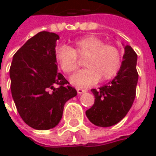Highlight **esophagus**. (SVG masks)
<instances>
[{
    "instance_id": "34e87169",
    "label": "esophagus",
    "mask_w": 156,
    "mask_h": 156,
    "mask_svg": "<svg viewBox=\"0 0 156 156\" xmlns=\"http://www.w3.org/2000/svg\"><path fill=\"white\" fill-rule=\"evenodd\" d=\"M77 92H78V94H81L83 93H85V92H87L86 89H83V88H77Z\"/></svg>"
}]
</instances>
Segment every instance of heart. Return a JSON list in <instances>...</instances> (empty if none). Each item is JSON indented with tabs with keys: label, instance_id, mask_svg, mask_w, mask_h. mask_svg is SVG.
Here are the masks:
<instances>
[{
	"label": "heart",
	"instance_id": "b5f03b06",
	"mask_svg": "<svg viewBox=\"0 0 156 156\" xmlns=\"http://www.w3.org/2000/svg\"><path fill=\"white\" fill-rule=\"evenodd\" d=\"M59 67L65 73H73L78 68V58H85L84 68L72 76L70 82L76 87H88L101 78L103 81L115 77L122 64L119 49L114 45L105 44L95 36H86L76 41L72 48L59 46L55 51Z\"/></svg>",
	"mask_w": 156,
	"mask_h": 156
}]
</instances>
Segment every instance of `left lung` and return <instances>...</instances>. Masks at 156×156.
Listing matches in <instances>:
<instances>
[{
	"label": "left lung",
	"mask_w": 156,
	"mask_h": 156,
	"mask_svg": "<svg viewBox=\"0 0 156 156\" xmlns=\"http://www.w3.org/2000/svg\"><path fill=\"white\" fill-rule=\"evenodd\" d=\"M121 68L108 84L92 89L94 104L86 111L89 121L99 127H109L122 120L134 103L138 74L137 54L130 46H124Z\"/></svg>",
	"instance_id": "1"
}]
</instances>
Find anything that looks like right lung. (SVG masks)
Instances as JSON below:
<instances>
[{"mask_svg": "<svg viewBox=\"0 0 156 156\" xmlns=\"http://www.w3.org/2000/svg\"><path fill=\"white\" fill-rule=\"evenodd\" d=\"M58 39L53 32H38L14 54L10 68L16 109L26 124L38 130L58 125L65 103L77 95L58 72L55 48Z\"/></svg>", "mask_w": 156, "mask_h": 156, "instance_id": "add662e5", "label": "right lung"}]
</instances>
